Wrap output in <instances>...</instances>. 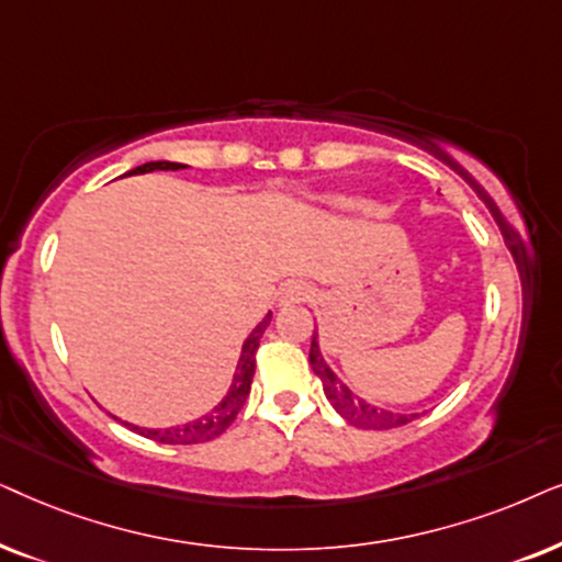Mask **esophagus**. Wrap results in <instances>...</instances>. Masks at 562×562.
<instances>
[{
	"mask_svg": "<svg viewBox=\"0 0 562 562\" xmlns=\"http://www.w3.org/2000/svg\"><path fill=\"white\" fill-rule=\"evenodd\" d=\"M313 297V288L305 285L301 280H290L285 285L280 288V293H277V301L280 305H288V303H305Z\"/></svg>",
	"mask_w": 562,
	"mask_h": 562,
	"instance_id": "1",
	"label": "esophagus"
}]
</instances>
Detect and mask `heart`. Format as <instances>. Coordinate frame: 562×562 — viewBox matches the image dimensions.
<instances>
[{
  "instance_id": "1",
  "label": "heart",
  "mask_w": 562,
  "mask_h": 562,
  "mask_svg": "<svg viewBox=\"0 0 562 562\" xmlns=\"http://www.w3.org/2000/svg\"><path fill=\"white\" fill-rule=\"evenodd\" d=\"M336 203H341V205H349V200H344V198H341V200H336Z\"/></svg>"
}]
</instances>
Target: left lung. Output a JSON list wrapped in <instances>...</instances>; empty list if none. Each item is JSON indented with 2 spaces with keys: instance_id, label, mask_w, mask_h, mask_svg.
Instances as JSON below:
<instances>
[{
  "instance_id": "obj_1",
  "label": "left lung",
  "mask_w": 562,
  "mask_h": 562,
  "mask_svg": "<svg viewBox=\"0 0 562 562\" xmlns=\"http://www.w3.org/2000/svg\"><path fill=\"white\" fill-rule=\"evenodd\" d=\"M311 368L316 372L321 383H324V393L326 398L331 401V406L339 411V414L347 418L349 424L359 426V429H395V426H403L408 422H414L418 414H395V411L380 408L375 403H368L364 398H359L357 393H351L347 385L336 378V372L328 368L324 355H321L318 347V334L313 331L311 339Z\"/></svg>"
}]
</instances>
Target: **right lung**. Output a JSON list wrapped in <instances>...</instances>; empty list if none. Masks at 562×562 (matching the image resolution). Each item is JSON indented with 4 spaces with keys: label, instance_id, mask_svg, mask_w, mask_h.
<instances>
[{
    "label": "right lung",
    "instance_id": "obj_1",
    "mask_svg": "<svg viewBox=\"0 0 562 562\" xmlns=\"http://www.w3.org/2000/svg\"><path fill=\"white\" fill-rule=\"evenodd\" d=\"M177 169H187V164L148 161V164H144V167L131 169L128 175H148V171H177ZM269 321H272V313H267V316L259 321V326L249 334V339L244 341L241 357H238V364L234 372V383H231L228 393L223 395V401L211 411V414L194 418V422H190V424L169 426V429H144V426H136V424H125V426H131L133 431L144 434V437L154 439V442H161V445H200V442H211V439L221 437V434L226 431L231 424H234L238 411H241V406L246 403V395H249V391H251L254 368H257L259 339H261V334H265V328L269 326Z\"/></svg>",
    "mask_w": 562,
    "mask_h": 562
}]
</instances>
